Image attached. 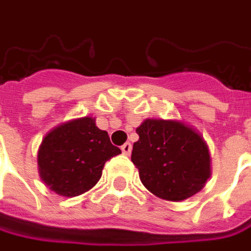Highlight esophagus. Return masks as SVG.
Returning a JSON list of instances; mask_svg holds the SVG:
<instances>
[{"mask_svg":"<svg viewBox=\"0 0 251 251\" xmlns=\"http://www.w3.org/2000/svg\"><path fill=\"white\" fill-rule=\"evenodd\" d=\"M121 149H122V153H124V154L129 156V154H130V151H132V145L127 142V143H125V145L121 147Z\"/></svg>","mask_w":251,"mask_h":251,"instance_id":"obj_1","label":"esophagus"}]
</instances>
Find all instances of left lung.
<instances>
[{
    "label": "left lung",
    "mask_w": 251,
    "mask_h": 251,
    "mask_svg": "<svg viewBox=\"0 0 251 251\" xmlns=\"http://www.w3.org/2000/svg\"><path fill=\"white\" fill-rule=\"evenodd\" d=\"M136 132L132 161L151 194L180 202L203 188L211 177V157L195 129L180 121L146 119Z\"/></svg>",
    "instance_id": "obj_1"
}]
</instances>
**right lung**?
Instances as JSON below:
<instances>
[{
  "instance_id": "add662e5",
  "label": "right lung",
  "mask_w": 251,
  "mask_h": 251,
  "mask_svg": "<svg viewBox=\"0 0 251 251\" xmlns=\"http://www.w3.org/2000/svg\"><path fill=\"white\" fill-rule=\"evenodd\" d=\"M121 153L108 132L84 116L51 129L38 151L39 176L61 197L81 195L100 181L104 164Z\"/></svg>"
}]
</instances>
